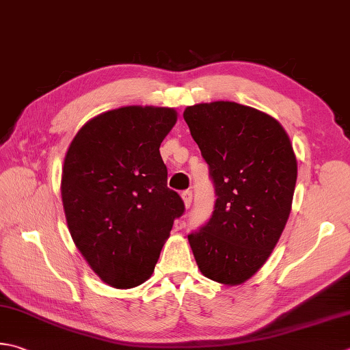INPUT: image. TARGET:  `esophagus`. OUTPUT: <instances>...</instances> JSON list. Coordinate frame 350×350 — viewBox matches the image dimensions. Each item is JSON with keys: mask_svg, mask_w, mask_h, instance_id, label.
Wrapping results in <instances>:
<instances>
[{"mask_svg": "<svg viewBox=\"0 0 350 350\" xmlns=\"http://www.w3.org/2000/svg\"><path fill=\"white\" fill-rule=\"evenodd\" d=\"M182 198H183L185 206L189 208V206H191V203H193V191H189V189L183 191V193H182Z\"/></svg>", "mask_w": 350, "mask_h": 350, "instance_id": "1", "label": "esophagus"}]
</instances>
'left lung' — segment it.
Segmentation results:
<instances>
[{
	"mask_svg": "<svg viewBox=\"0 0 350 350\" xmlns=\"http://www.w3.org/2000/svg\"><path fill=\"white\" fill-rule=\"evenodd\" d=\"M191 136L209 165L217 200L188 241L204 276L239 285L261 269L288 220L297 161L284 127L234 101L185 109Z\"/></svg>",
	"mask_w": 350,
	"mask_h": 350,
	"instance_id": "obj_1",
	"label": "left lung"
}]
</instances>
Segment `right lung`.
Listing matches in <instances>:
<instances>
[{"mask_svg":"<svg viewBox=\"0 0 350 350\" xmlns=\"http://www.w3.org/2000/svg\"><path fill=\"white\" fill-rule=\"evenodd\" d=\"M171 107L126 106L95 116L68 148L62 202L68 229L103 282L133 288L152 276L185 204L167 187L159 147Z\"/></svg>","mask_w":350,"mask_h":350,"instance_id":"obj_1","label":"right lung"}]
</instances>
